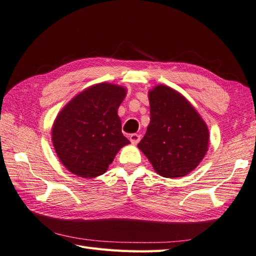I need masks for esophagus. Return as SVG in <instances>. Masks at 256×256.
<instances>
[{
    "mask_svg": "<svg viewBox=\"0 0 256 256\" xmlns=\"http://www.w3.org/2000/svg\"><path fill=\"white\" fill-rule=\"evenodd\" d=\"M140 134L134 133V134L130 135V140H131L132 144H138L140 142Z\"/></svg>",
    "mask_w": 256,
    "mask_h": 256,
    "instance_id": "esophagus-1",
    "label": "esophagus"
}]
</instances>
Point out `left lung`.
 <instances>
[{
  "label": "left lung",
  "instance_id": "left-lung-1",
  "mask_svg": "<svg viewBox=\"0 0 256 256\" xmlns=\"http://www.w3.org/2000/svg\"><path fill=\"white\" fill-rule=\"evenodd\" d=\"M148 100L150 122L138 148L158 175L186 176L208 150L206 124L186 98L170 86H156L148 92Z\"/></svg>",
  "mask_w": 256,
  "mask_h": 256
}]
</instances>
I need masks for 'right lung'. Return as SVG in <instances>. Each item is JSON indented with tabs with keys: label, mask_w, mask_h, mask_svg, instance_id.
<instances>
[{
	"label": "right lung",
	"mask_w": 256,
	"mask_h": 256,
	"mask_svg": "<svg viewBox=\"0 0 256 256\" xmlns=\"http://www.w3.org/2000/svg\"><path fill=\"white\" fill-rule=\"evenodd\" d=\"M125 94L123 86L98 84L80 92L59 112L52 138L69 172L84 178L100 176L120 148L130 144L118 116Z\"/></svg>",
	"instance_id": "right-lung-1"
}]
</instances>
